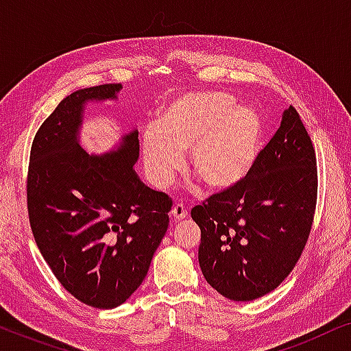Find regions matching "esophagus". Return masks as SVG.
<instances>
[{
    "mask_svg": "<svg viewBox=\"0 0 351 351\" xmlns=\"http://www.w3.org/2000/svg\"><path fill=\"white\" fill-rule=\"evenodd\" d=\"M186 215H189V210H186V208L184 204H176L174 208H172L171 210V217L174 222H179V220H184Z\"/></svg>",
    "mask_w": 351,
    "mask_h": 351,
    "instance_id": "1",
    "label": "esophagus"
}]
</instances>
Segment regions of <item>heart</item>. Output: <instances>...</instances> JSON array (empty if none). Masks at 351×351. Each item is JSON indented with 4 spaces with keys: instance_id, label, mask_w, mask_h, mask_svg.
<instances>
[{
    "instance_id": "obj_1",
    "label": "heart",
    "mask_w": 351,
    "mask_h": 351,
    "mask_svg": "<svg viewBox=\"0 0 351 351\" xmlns=\"http://www.w3.org/2000/svg\"><path fill=\"white\" fill-rule=\"evenodd\" d=\"M262 119L256 110L237 107L223 93H189L162 107L158 129L142 136V160L148 180L166 189L189 150V172L213 191L241 184L257 161Z\"/></svg>"
}]
</instances>
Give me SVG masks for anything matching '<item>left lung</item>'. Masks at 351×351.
<instances>
[{"label": "left lung", "instance_id": "obj_1", "mask_svg": "<svg viewBox=\"0 0 351 351\" xmlns=\"http://www.w3.org/2000/svg\"><path fill=\"white\" fill-rule=\"evenodd\" d=\"M316 193L313 143L289 107L243 184L191 209L201 230L198 261L206 281L234 302L276 289L304 251Z\"/></svg>", "mask_w": 351, "mask_h": 351}]
</instances>
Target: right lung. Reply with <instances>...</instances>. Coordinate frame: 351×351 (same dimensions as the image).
Instances as JSON below:
<instances>
[{
  "mask_svg": "<svg viewBox=\"0 0 351 351\" xmlns=\"http://www.w3.org/2000/svg\"><path fill=\"white\" fill-rule=\"evenodd\" d=\"M121 84L78 89L38 129L27 177L33 237L60 285L83 304L114 308L145 280L169 227L172 201L143 184L138 131L104 155L80 143L86 104L117 100Z\"/></svg>",
  "mask_w": 351,
  "mask_h": 351,
  "instance_id": "right-lung-1",
  "label": "right lung"
}]
</instances>
